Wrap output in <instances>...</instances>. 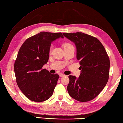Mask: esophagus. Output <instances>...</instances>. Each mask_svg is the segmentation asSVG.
Returning a JSON list of instances; mask_svg holds the SVG:
<instances>
[{
    "label": "esophagus",
    "instance_id": "34e87169",
    "mask_svg": "<svg viewBox=\"0 0 123 123\" xmlns=\"http://www.w3.org/2000/svg\"><path fill=\"white\" fill-rule=\"evenodd\" d=\"M59 76H60V77H63V76H65V75L64 74H63V73H59Z\"/></svg>",
    "mask_w": 123,
    "mask_h": 123
}]
</instances>
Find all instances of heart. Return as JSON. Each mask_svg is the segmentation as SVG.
<instances>
[{
	"label": "heart",
	"instance_id": "1",
	"mask_svg": "<svg viewBox=\"0 0 123 123\" xmlns=\"http://www.w3.org/2000/svg\"><path fill=\"white\" fill-rule=\"evenodd\" d=\"M73 47L72 45H71V44H69V43H65V44H64V48H68V47ZM51 50H52V47L50 48V51H51Z\"/></svg>",
	"mask_w": 123,
	"mask_h": 123
}]
</instances>
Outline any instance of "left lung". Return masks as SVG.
<instances>
[{"instance_id":"left-lung-1","label":"left lung","mask_w":123,"mask_h":123,"mask_svg":"<svg viewBox=\"0 0 123 123\" xmlns=\"http://www.w3.org/2000/svg\"><path fill=\"white\" fill-rule=\"evenodd\" d=\"M76 48L81 74L78 78L69 75L67 90L70 96L80 102L95 98L106 85L109 78L110 59L98 40L82 32L63 33Z\"/></svg>"}]
</instances>
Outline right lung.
I'll return each instance as SVG.
<instances>
[{
	"label": "right lung",
	"instance_id": "obj_1",
	"mask_svg": "<svg viewBox=\"0 0 123 123\" xmlns=\"http://www.w3.org/2000/svg\"><path fill=\"white\" fill-rule=\"evenodd\" d=\"M64 37L61 32H40L25 40L20 48L14 65L16 82L30 100L41 102L52 95L59 79L43 65L47 63L52 42Z\"/></svg>",
	"mask_w": 123,
	"mask_h": 123
}]
</instances>
